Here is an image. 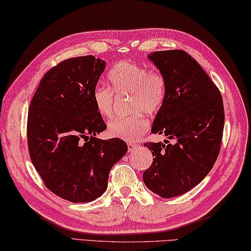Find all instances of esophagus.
I'll return each instance as SVG.
<instances>
[{"mask_svg":"<svg viewBox=\"0 0 251 251\" xmlns=\"http://www.w3.org/2000/svg\"><path fill=\"white\" fill-rule=\"evenodd\" d=\"M136 148H138V145L134 144V143H127V151L129 152H132V151L136 150Z\"/></svg>","mask_w":251,"mask_h":251,"instance_id":"1","label":"esophagus"}]
</instances>
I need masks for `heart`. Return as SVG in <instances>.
<instances>
[{
	"label": "heart",
	"instance_id": "b5f03b06",
	"mask_svg": "<svg viewBox=\"0 0 251 251\" xmlns=\"http://www.w3.org/2000/svg\"><path fill=\"white\" fill-rule=\"evenodd\" d=\"M113 88L99 84L93 91V100L102 117L110 118L115 110L116 94H129L127 107L134 111L127 116L117 117L108 125V132L113 138L133 142L146 132L149 121L141 111L154 115L163 107L167 94V82L159 70L121 61L107 75Z\"/></svg>",
	"mask_w": 251,
	"mask_h": 251
}]
</instances>
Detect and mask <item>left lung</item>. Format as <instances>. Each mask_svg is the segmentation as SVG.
<instances>
[{
  "label": "left lung",
  "instance_id": "1",
  "mask_svg": "<svg viewBox=\"0 0 251 251\" xmlns=\"http://www.w3.org/2000/svg\"><path fill=\"white\" fill-rule=\"evenodd\" d=\"M149 59L167 82L152 133L165 134L173 143L144 144L154 158L143 180L151 191L168 199L191 190L213 167L223 138L224 105L219 88L186 51H156Z\"/></svg>",
  "mask_w": 251,
  "mask_h": 251
}]
</instances>
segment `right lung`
Returning <instances> with one entry per match:
<instances>
[{"instance_id": "1", "label": "right lung", "mask_w": 251, "mask_h": 251, "mask_svg": "<svg viewBox=\"0 0 251 251\" xmlns=\"http://www.w3.org/2000/svg\"><path fill=\"white\" fill-rule=\"evenodd\" d=\"M105 68L94 55L62 61L44 75L28 111L32 164L50 191L74 203L100 197L127 151L124 140L95 138L107 127L93 100Z\"/></svg>"}]
</instances>
